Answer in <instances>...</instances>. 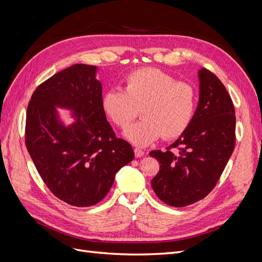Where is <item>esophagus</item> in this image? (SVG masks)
<instances>
[{
  "label": "esophagus",
  "mask_w": 262,
  "mask_h": 262,
  "mask_svg": "<svg viewBox=\"0 0 262 262\" xmlns=\"http://www.w3.org/2000/svg\"><path fill=\"white\" fill-rule=\"evenodd\" d=\"M134 152H135V157H136V158H140V157H142L143 155H145V152H143V151L141 149H139V148H135L134 149Z\"/></svg>",
  "instance_id": "esophagus-1"
}]
</instances>
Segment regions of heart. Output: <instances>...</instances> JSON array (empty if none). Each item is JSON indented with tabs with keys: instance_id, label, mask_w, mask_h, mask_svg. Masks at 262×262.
I'll use <instances>...</instances> for the list:
<instances>
[{
	"instance_id": "obj_1",
	"label": "heart",
	"mask_w": 262,
	"mask_h": 262,
	"mask_svg": "<svg viewBox=\"0 0 262 262\" xmlns=\"http://www.w3.org/2000/svg\"><path fill=\"white\" fill-rule=\"evenodd\" d=\"M196 106V90L190 83L154 67L132 72L124 80V89H110L101 99L108 121L122 129L136 119L140 110L143 119L124 132L138 147H146L161 136H182L192 123Z\"/></svg>"
}]
</instances>
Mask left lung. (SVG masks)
<instances>
[{"label":"left lung","mask_w":262,"mask_h":262,"mask_svg":"<svg viewBox=\"0 0 262 262\" xmlns=\"http://www.w3.org/2000/svg\"><path fill=\"white\" fill-rule=\"evenodd\" d=\"M198 77L199 102L189 128L164 152L149 154L160 163L151 186L164 204L176 208L195 204L214 188L235 147V110L229 92L207 69Z\"/></svg>","instance_id":"8db88e82"}]
</instances>
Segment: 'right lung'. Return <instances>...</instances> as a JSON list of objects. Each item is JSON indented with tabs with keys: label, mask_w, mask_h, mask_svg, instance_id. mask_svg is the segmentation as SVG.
Here are the masks:
<instances>
[{
	"label": "right lung",
	"mask_w": 262,
	"mask_h": 262,
	"mask_svg": "<svg viewBox=\"0 0 262 262\" xmlns=\"http://www.w3.org/2000/svg\"><path fill=\"white\" fill-rule=\"evenodd\" d=\"M96 72L86 64L58 72L38 86L27 107L25 142L37 171L54 196L75 207L102 200L135 157L106 121ZM56 106L73 111L72 125L59 121Z\"/></svg>",
	"instance_id": "obj_1"
}]
</instances>
